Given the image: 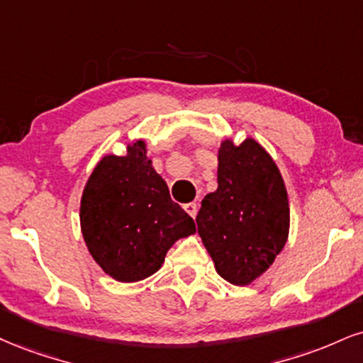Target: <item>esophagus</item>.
<instances>
[{"label": "esophagus", "mask_w": 363, "mask_h": 363, "mask_svg": "<svg viewBox=\"0 0 363 363\" xmlns=\"http://www.w3.org/2000/svg\"><path fill=\"white\" fill-rule=\"evenodd\" d=\"M184 209H186V213L189 216H193V218H196V215H198V206H196V203H187V204H184Z\"/></svg>", "instance_id": "esophagus-1"}]
</instances>
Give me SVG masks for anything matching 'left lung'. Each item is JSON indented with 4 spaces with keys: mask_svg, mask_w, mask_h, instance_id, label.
Instances as JSON below:
<instances>
[{
    "mask_svg": "<svg viewBox=\"0 0 363 363\" xmlns=\"http://www.w3.org/2000/svg\"><path fill=\"white\" fill-rule=\"evenodd\" d=\"M196 223L225 281L248 286L274 264L289 235V199L276 162L259 142H221L218 189L204 196Z\"/></svg>",
    "mask_w": 363,
    "mask_h": 363,
    "instance_id": "1",
    "label": "left lung"
}]
</instances>
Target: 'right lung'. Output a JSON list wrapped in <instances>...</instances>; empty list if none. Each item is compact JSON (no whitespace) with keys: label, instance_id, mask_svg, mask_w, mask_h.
Here are the masks:
<instances>
[{"label":"right lung","instance_id":"1","mask_svg":"<svg viewBox=\"0 0 363 363\" xmlns=\"http://www.w3.org/2000/svg\"><path fill=\"white\" fill-rule=\"evenodd\" d=\"M81 231L96 264L120 282H137L162 267L165 253L196 231L194 220L170 199L147 157L143 140L126 155H104L81 198Z\"/></svg>","mask_w":363,"mask_h":363}]
</instances>
